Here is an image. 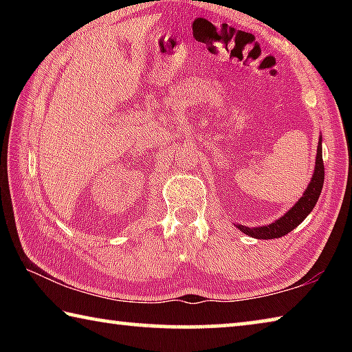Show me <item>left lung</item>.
I'll return each mask as SVG.
<instances>
[{"instance_id":"8db88e82","label":"left lung","mask_w":352,"mask_h":352,"mask_svg":"<svg viewBox=\"0 0 352 352\" xmlns=\"http://www.w3.org/2000/svg\"><path fill=\"white\" fill-rule=\"evenodd\" d=\"M323 183H324V164H323V152H321V136H320L314 174L300 200H298L296 204L284 214V216L276 219L275 222H272L269 225H261V226H253V228H250V226L236 223V228H239L242 233L248 234L250 237H254V239H278V237L289 234L292 230H295L296 226L300 225L302 220L309 216V214H311L314 206L317 205L321 189H323Z\"/></svg>"}]
</instances>
